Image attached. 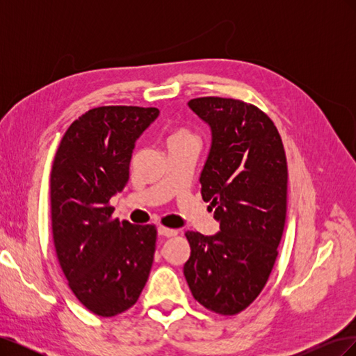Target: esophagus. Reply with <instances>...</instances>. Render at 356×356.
<instances>
[{
  "instance_id": "obj_1",
  "label": "esophagus",
  "mask_w": 356,
  "mask_h": 356,
  "mask_svg": "<svg viewBox=\"0 0 356 356\" xmlns=\"http://www.w3.org/2000/svg\"><path fill=\"white\" fill-rule=\"evenodd\" d=\"M178 232L175 229H169V227H163V225H160L159 227V234L160 236H165V238H170V236H175Z\"/></svg>"
}]
</instances>
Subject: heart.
<instances>
[{"mask_svg": "<svg viewBox=\"0 0 356 356\" xmlns=\"http://www.w3.org/2000/svg\"><path fill=\"white\" fill-rule=\"evenodd\" d=\"M191 138H195V135H193L190 131H187V129H177V131L170 134L168 144L174 141H181V139H191Z\"/></svg>", "mask_w": 356, "mask_h": 356, "instance_id": "b5f03b06", "label": "heart"}]
</instances>
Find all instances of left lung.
Wrapping results in <instances>:
<instances>
[{
  "label": "left lung",
  "instance_id": "8db88e82",
  "mask_svg": "<svg viewBox=\"0 0 356 356\" xmlns=\"http://www.w3.org/2000/svg\"><path fill=\"white\" fill-rule=\"evenodd\" d=\"M188 106L212 131L200 186L220 232L186 233L191 254L184 276L203 307L232 316L258 297L275 266L286 218V156L272 118L258 106L218 96Z\"/></svg>",
  "mask_w": 356,
  "mask_h": 356
}]
</instances>
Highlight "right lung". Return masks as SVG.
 Returning a JSON list of instances; mask_svg holds the SVG:
<instances>
[{
    "instance_id": "right-lung-1",
    "label": "right lung",
    "mask_w": 356,
    "mask_h": 356,
    "mask_svg": "<svg viewBox=\"0 0 356 356\" xmlns=\"http://www.w3.org/2000/svg\"><path fill=\"white\" fill-rule=\"evenodd\" d=\"M157 108L108 105L74 120L50 174L51 230L68 286L92 314L131 309L152 270L157 229L113 218L110 199L129 181L135 141Z\"/></svg>"
}]
</instances>
